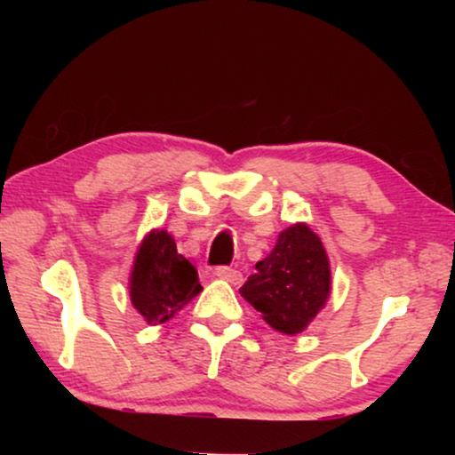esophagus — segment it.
Segmentation results:
<instances>
[{
  "label": "esophagus",
  "mask_w": 455,
  "mask_h": 455,
  "mask_svg": "<svg viewBox=\"0 0 455 455\" xmlns=\"http://www.w3.org/2000/svg\"><path fill=\"white\" fill-rule=\"evenodd\" d=\"M215 277L217 279H223V282H228V283H232V285H238L242 282V273L232 269V267H217Z\"/></svg>",
  "instance_id": "1"
}]
</instances>
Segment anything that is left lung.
<instances>
[{
  "label": "left lung",
  "mask_w": 455,
  "mask_h": 455,
  "mask_svg": "<svg viewBox=\"0 0 455 455\" xmlns=\"http://www.w3.org/2000/svg\"><path fill=\"white\" fill-rule=\"evenodd\" d=\"M240 294L275 331L302 333L331 294V267L315 229L308 223L285 228Z\"/></svg>",
  "instance_id": "obj_1"
}]
</instances>
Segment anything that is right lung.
Instances as JSON below:
<instances>
[{"label":"right lung","mask_w":455,"mask_h":455,"mask_svg":"<svg viewBox=\"0 0 455 455\" xmlns=\"http://www.w3.org/2000/svg\"><path fill=\"white\" fill-rule=\"evenodd\" d=\"M203 285L188 259L178 252L167 229H151L136 251L130 271V302L148 325H161L182 310Z\"/></svg>","instance_id":"add662e5"}]
</instances>
